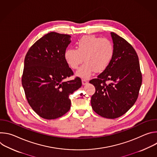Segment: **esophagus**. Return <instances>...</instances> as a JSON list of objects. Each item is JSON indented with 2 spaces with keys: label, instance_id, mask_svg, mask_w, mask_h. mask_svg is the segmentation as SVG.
<instances>
[{
  "label": "esophagus",
  "instance_id": "1",
  "mask_svg": "<svg viewBox=\"0 0 157 157\" xmlns=\"http://www.w3.org/2000/svg\"><path fill=\"white\" fill-rule=\"evenodd\" d=\"M88 82V81L86 79H82V83L83 85L86 84Z\"/></svg>",
  "mask_w": 157,
  "mask_h": 157
}]
</instances>
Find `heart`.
Returning a JSON list of instances; mask_svg holds the SVG:
<instances>
[{"mask_svg": "<svg viewBox=\"0 0 157 157\" xmlns=\"http://www.w3.org/2000/svg\"><path fill=\"white\" fill-rule=\"evenodd\" d=\"M76 48L67 49L64 58L68 65L73 70L78 68L76 75L88 78L93 73L104 71L113 59L115 49L113 42L107 38L95 35H86L76 43Z\"/></svg>", "mask_w": 157, "mask_h": 157, "instance_id": "1", "label": "heart"}]
</instances>
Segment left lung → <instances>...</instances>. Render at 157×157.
<instances>
[{
  "label": "left lung",
  "instance_id": "left-lung-1",
  "mask_svg": "<svg viewBox=\"0 0 157 157\" xmlns=\"http://www.w3.org/2000/svg\"><path fill=\"white\" fill-rule=\"evenodd\" d=\"M110 33L115 49L113 59L104 71L89 82L96 89L91 100L94 111L103 117L116 119L136 102L142 76L135 49L124 38Z\"/></svg>",
  "mask_w": 157,
  "mask_h": 157
}]
</instances>
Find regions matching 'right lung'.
I'll return each instance as SVG.
<instances>
[{"mask_svg": "<svg viewBox=\"0 0 157 157\" xmlns=\"http://www.w3.org/2000/svg\"><path fill=\"white\" fill-rule=\"evenodd\" d=\"M71 36L50 32L38 40L28 50L21 84L32 109L45 119L59 118L70 110V95L81 86L80 78L64 81L74 73L64 54Z\"/></svg>", "mask_w": 157, "mask_h": 157, "instance_id": "add662e5", "label": "right lung"}]
</instances>
